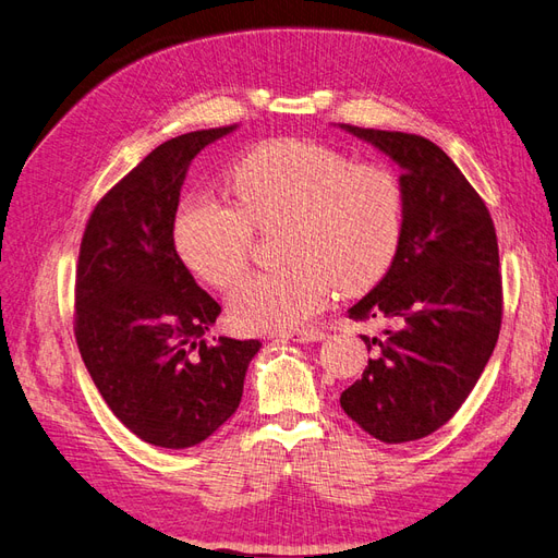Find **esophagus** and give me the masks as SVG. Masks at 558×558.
I'll list each match as a JSON object with an SVG mask.
<instances>
[{
  "label": "esophagus",
  "mask_w": 558,
  "mask_h": 558,
  "mask_svg": "<svg viewBox=\"0 0 558 558\" xmlns=\"http://www.w3.org/2000/svg\"><path fill=\"white\" fill-rule=\"evenodd\" d=\"M279 338L286 342H303L305 344V342H319L324 338V333L316 328H303V330H293V333H281Z\"/></svg>",
  "instance_id": "esophagus-1"
}]
</instances>
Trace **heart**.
I'll use <instances>...</instances> for the list:
<instances>
[{
    "label": "heart",
    "instance_id": "heart-1",
    "mask_svg": "<svg viewBox=\"0 0 558 558\" xmlns=\"http://www.w3.org/2000/svg\"><path fill=\"white\" fill-rule=\"evenodd\" d=\"M225 185L232 206L190 197L173 218V246L194 277L228 289L248 265L253 230L279 234L272 272L244 279L228 300L244 330L300 328L330 289L356 295L373 289L397 258L403 232V190L383 163H352L336 147L277 138L239 157Z\"/></svg>",
    "mask_w": 558,
    "mask_h": 558
}]
</instances>
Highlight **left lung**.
<instances>
[{
	"instance_id": "8db88e82",
	"label": "left lung",
	"mask_w": 558,
	"mask_h": 558,
	"mask_svg": "<svg viewBox=\"0 0 558 558\" xmlns=\"http://www.w3.org/2000/svg\"><path fill=\"white\" fill-rule=\"evenodd\" d=\"M401 169L403 232L397 258L352 319H387L342 411L385 444L446 425L470 397L502 322L498 236L488 208L439 145L415 133L340 124Z\"/></svg>"
}]
</instances>
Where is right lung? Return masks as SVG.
Masks as SVG:
<instances>
[{
    "mask_svg": "<svg viewBox=\"0 0 558 558\" xmlns=\"http://www.w3.org/2000/svg\"><path fill=\"white\" fill-rule=\"evenodd\" d=\"M236 129L192 131L155 147L88 218L74 336L110 411L143 441L190 448L232 417L260 340L206 342L220 305L173 246L192 159Z\"/></svg>",
    "mask_w": 558,
    "mask_h": 558,
    "instance_id": "obj_1",
    "label": "right lung"
}]
</instances>
